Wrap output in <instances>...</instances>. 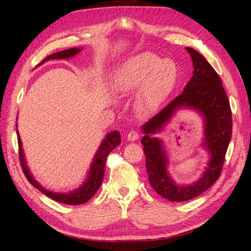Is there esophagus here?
I'll return each mask as SVG.
<instances>
[{"label":"esophagus","instance_id":"esophagus-1","mask_svg":"<svg viewBox=\"0 0 251 251\" xmlns=\"http://www.w3.org/2000/svg\"><path fill=\"white\" fill-rule=\"evenodd\" d=\"M139 136H140V134L137 130H132V131L128 132V134H127V139L130 141L137 140L139 138Z\"/></svg>","mask_w":251,"mask_h":251}]
</instances>
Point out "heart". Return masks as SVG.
Returning <instances> with one entry per match:
<instances>
[{
  "instance_id": "1",
  "label": "heart",
  "mask_w": 251,
  "mask_h": 251,
  "mask_svg": "<svg viewBox=\"0 0 251 251\" xmlns=\"http://www.w3.org/2000/svg\"><path fill=\"white\" fill-rule=\"evenodd\" d=\"M177 77V67L172 60L142 53L128 59L119 70L116 88L121 92H131L144 84L137 98V105L141 112L150 113L169 96Z\"/></svg>"
}]
</instances>
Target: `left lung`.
<instances>
[{"instance_id": "8db88e82", "label": "left lung", "mask_w": 251, "mask_h": 251, "mask_svg": "<svg viewBox=\"0 0 251 251\" xmlns=\"http://www.w3.org/2000/svg\"><path fill=\"white\" fill-rule=\"evenodd\" d=\"M185 49L193 59L194 75L183 92L175 97L142 126L146 135L141 139L151 186L163 198L175 202L196 198L207 191L219 179L232 133L231 109L221 78L198 51L189 47ZM180 106L194 107L203 114L205 119L204 146L212 155L209 168L203 177L193 186L187 187H177L173 184L166 172V157L161 142L149 136L150 133L162 128L174 110Z\"/></svg>"}]
</instances>
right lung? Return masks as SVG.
<instances>
[{"label": "right lung", "mask_w": 251, "mask_h": 251, "mask_svg": "<svg viewBox=\"0 0 251 251\" xmlns=\"http://www.w3.org/2000/svg\"><path fill=\"white\" fill-rule=\"evenodd\" d=\"M79 51H80V49H78V48H71V49H67L64 51L53 53V54L48 55L46 58H44L39 65L44 64L48 59H65V58L72 57L75 54H77ZM17 134H18L20 162H21L23 173H24L27 180L34 187H36L43 194L48 196L49 198H51L52 200L64 203V204H68V205H79L82 203H86L95 195V193L98 191V188L100 187L101 182L103 180L104 168H105V162H107V158H108L109 154L111 153V151H113L117 146H119L121 142V137H120L119 132L114 131L112 133H109L107 135V137H105L104 140L101 142L100 150L97 151V153L93 159L92 165H91L90 175L85 183H83L79 188L75 189V191L69 192L68 194H57V193L49 192V191H47V189H45L33 179V177L31 176V174H30L27 165H26L24 153H23V150H22V142H21V138H20L18 130H17Z\"/></svg>", "instance_id": "obj_1"}]
</instances>
